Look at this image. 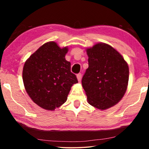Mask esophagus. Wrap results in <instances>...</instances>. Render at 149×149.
Segmentation results:
<instances>
[{
	"label": "esophagus",
	"mask_w": 149,
	"mask_h": 149,
	"mask_svg": "<svg viewBox=\"0 0 149 149\" xmlns=\"http://www.w3.org/2000/svg\"><path fill=\"white\" fill-rule=\"evenodd\" d=\"M81 77H82L81 74H78L77 75V78L78 81H79V82L81 81Z\"/></svg>",
	"instance_id": "1"
}]
</instances>
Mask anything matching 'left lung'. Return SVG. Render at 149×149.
I'll use <instances>...</instances> for the list:
<instances>
[{
    "mask_svg": "<svg viewBox=\"0 0 149 149\" xmlns=\"http://www.w3.org/2000/svg\"><path fill=\"white\" fill-rule=\"evenodd\" d=\"M86 51L89 68L81 82L88 102L98 109H108L124 95L129 67L122 55L109 45L99 42Z\"/></svg>",
    "mask_w": 149,
    "mask_h": 149,
    "instance_id": "1",
    "label": "left lung"
}]
</instances>
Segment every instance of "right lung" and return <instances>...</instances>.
I'll return each instance as SVG.
<instances>
[{"label": "right lung", "mask_w": 149, "mask_h": 149, "mask_svg": "<svg viewBox=\"0 0 149 149\" xmlns=\"http://www.w3.org/2000/svg\"><path fill=\"white\" fill-rule=\"evenodd\" d=\"M68 47L61 49L54 41L39 47L25 62L22 77L25 89L35 104L54 110L66 101L72 86L78 83L65 59Z\"/></svg>", "instance_id": "right-lung-1"}]
</instances>
